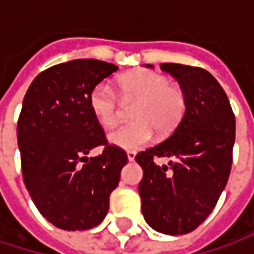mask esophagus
<instances>
[{
    "instance_id": "esophagus-1",
    "label": "esophagus",
    "mask_w": 254,
    "mask_h": 254,
    "mask_svg": "<svg viewBox=\"0 0 254 254\" xmlns=\"http://www.w3.org/2000/svg\"><path fill=\"white\" fill-rule=\"evenodd\" d=\"M127 160H130V162H132V160L135 159V156H136V153H135V151H132V150H130V151H127Z\"/></svg>"
}]
</instances>
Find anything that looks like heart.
<instances>
[{
    "mask_svg": "<svg viewBox=\"0 0 254 254\" xmlns=\"http://www.w3.org/2000/svg\"><path fill=\"white\" fill-rule=\"evenodd\" d=\"M125 100L136 101L130 112L132 122L116 127L107 135L110 144L133 150L147 145L154 135H168L181 122L185 112V95L171 85L169 77L154 70H135L119 79ZM89 106L103 127H112L119 118V98L113 88L101 82L89 94Z\"/></svg>",
    "mask_w": 254,
    "mask_h": 254,
    "instance_id": "obj_1",
    "label": "heart"
}]
</instances>
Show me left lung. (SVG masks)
I'll list each match as a JSON object with an SVG mask.
<instances>
[{"mask_svg": "<svg viewBox=\"0 0 254 254\" xmlns=\"http://www.w3.org/2000/svg\"><path fill=\"white\" fill-rule=\"evenodd\" d=\"M160 69L178 79L185 112L168 139L135 156L144 172L138 191L147 224L182 235L206 221L228 182L235 116L225 91L207 70L175 63H162ZM156 157L171 162L159 167Z\"/></svg>", "mask_w": 254, "mask_h": 254, "instance_id": "obj_1", "label": "left lung"}]
</instances>
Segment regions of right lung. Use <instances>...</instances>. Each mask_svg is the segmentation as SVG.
Here are the masks:
<instances>
[{
  "label": "right lung",
  "instance_id": "add662e5",
  "mask_svg": "<svg viewBox=\"0 0 254 254\" xmlns=\"http://www.w3.org/2000/svg\"><path fill=\"white\" fill-rule=\"evenodd\" d=\"M118 69L94 59L56 64L33 79L23 98L17 121L23 181L39 213L57 228L97 227L127 163L89 106L94 86ZM98 145L103 153L88 159Z\"/></svg>",
  "mask_w": 254,
  "mask_h": 254
}]
</instances>
